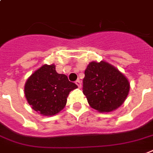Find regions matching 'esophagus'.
Returning <instances> with one entry per match:
<instances>
[{
	"label": "esophagus",
	"instance_id": "1",
	"mask_svg": "<svg viewBox=\"0 0 153 153\" xmlns=\"http://www.w3.org/2000/svg\"><path fill=\"white\" fill-rule=\"evenodd\" d=\"M75 83H76V85L78 86V87H79V88H81L82 84H81V82H80V80H77V81L75 82Z\"/></svg>",
	"mask_w": 153,
	"mask_h": 153
}]
</instances>
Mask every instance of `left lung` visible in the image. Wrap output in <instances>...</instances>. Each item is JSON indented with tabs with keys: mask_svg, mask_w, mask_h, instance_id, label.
<instances>
[{
	"mask_svg": "<svg viewBox=\"0 0 153 153\" xmlns=\"http://www.w3.org/2000/svg\"><path fill=\"white\" fill-rule=\"evenodd\" d=\"M82 92L93 109L111 112L123 104L130 83L118 69L107 62H91L85 70Z\"/></svg>",
	"mask_w": 153,
	"mask_h": 153,
	"instance_id": "left-lung-1",
	"label": "left lung"
}]
</instances>
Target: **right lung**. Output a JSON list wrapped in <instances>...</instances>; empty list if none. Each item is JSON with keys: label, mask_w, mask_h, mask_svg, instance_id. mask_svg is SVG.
Instances as JSON below:
<instances>
[{"label": "right lung", "mask_w": 153, "mask_h": 153, "mask_svg": "<svg viewBox=\"0 0 153 153\" xmlns=\"http://www.w3.org/2000/svg\"><path fill=\"white\" fill-rule=\"evenodd\" d=\"M76 88L78 86L69 81L66 75L56 72L54 64H45L29 77L24 93L32 109L51 116L65 108L70 92Z\"/></svg>", "instance_id": "1"}]
</instances>
